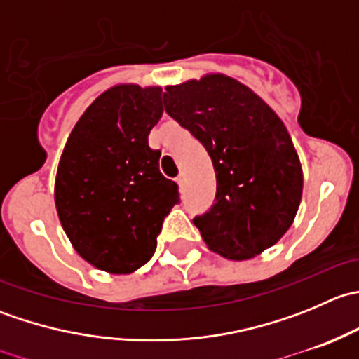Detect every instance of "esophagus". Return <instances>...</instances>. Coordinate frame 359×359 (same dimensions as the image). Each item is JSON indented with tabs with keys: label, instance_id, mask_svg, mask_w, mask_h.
Returning <instances> with one entry per match:
<instances>
[{
	"label": "esophagus",
	"instance_id": "34e87169",
	"mask_svg": "<svg viewBox=\"0 0 359 359\" xmlns=\"http://www.w3.org/2000/svg\"><path fill=\"white\" fill-rule=\"evenodd\" d=\"M177 184H179V187L182 189L184 184H186V175H184V173H180V175L177 177Z\"/></svg>",
	"mask_w": 359,
	"mask_h": 359
}]
</instances>
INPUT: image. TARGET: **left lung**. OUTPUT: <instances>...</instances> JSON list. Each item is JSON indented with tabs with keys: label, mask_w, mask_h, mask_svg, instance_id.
<instances>
[{
	"label": "left lung",
	"mask_w": 359,
	"mask_h": 359,
	"mask_svg": "<svg viewBox=\"0 0 359 359\" xmlns=\"http://www.w3.org/2000/svg\"><path fill=\"white\" fill-rule=\"evenodd\" d=\"M165 111L205 146L215 203L194 217L206 247L247 260L290 229L302 200V166L287 126L253 90L226 74L165 86Z\"/></svg>",
	"instance_id": "left-lung-1"
}]
</instances>
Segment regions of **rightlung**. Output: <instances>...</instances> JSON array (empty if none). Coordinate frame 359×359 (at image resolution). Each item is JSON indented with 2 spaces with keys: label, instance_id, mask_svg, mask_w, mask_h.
Segmentation results:
<instances>
[{
  "label": "right lung",
  "instance_id": "1",
  "mask_svg": "<svg viewBox=\"0 0 359 359\" xmlns=\"http://www.w3.org/2000/svg\"><path fill=\"white\" fill-rule=\"evenodd\" d=\"M161 86H111L72 128L55 177V206L76 252L111 274L153 257L163 219L179 203L147 142L163 114Z\"/></svg>",
  "mask_w": 359,
  "mask_h": 359
}]
</instances>
